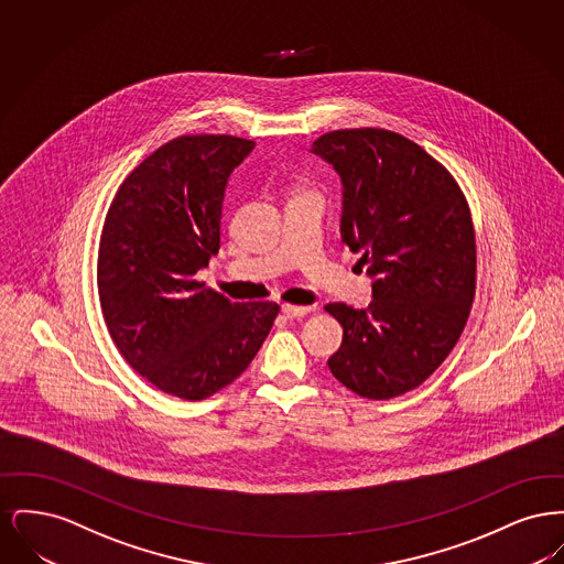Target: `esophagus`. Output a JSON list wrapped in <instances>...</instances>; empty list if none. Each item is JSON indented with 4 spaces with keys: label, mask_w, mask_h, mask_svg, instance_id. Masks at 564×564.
<instances>
[{
    "label": "esophagus",
    "mask_w": 564,
    "mask_h": 564,
    "mask_svg": "<svg viewBox=\"0 0 564 564\" xmlns=\"http://www.w3.org/2000/svg\"><path fill=\"white\" fill-rule=\"evenodd\" d=\"M283 315L288 319H295V317H304L311 313V306H295V304H283Z\"/></svg>",
    "instance_id": "esophagus-1"
}]
</instances>
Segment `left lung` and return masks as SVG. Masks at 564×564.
I'll list each match as a JSON object with an SVG mask.
<instances>
[{
    "instance_id": "8db88e82",
    "label": "left lung",
    "mask_w": 564,
    "mask_h": 564,
    "mask_svg": "<svg viewBox=\"0 0 564 564\" xmlns=\"http://www.w3.org/2000/svg\"><path fill=\"white\" fill-rule=\"evenodd\" d=\"M313 152L343 177V241L361 253L372 302L325 311L343 325L327 366L368 400L423 384L455 349L476 295V230L453 173L419 143L387 129H340Z\"/></svg>"
}]
</instances>
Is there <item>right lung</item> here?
Segmentation results:
<instances>
[{
    "mask_svg": "<svg viewBox=\"0 0 564 564\" xmlns=\"http://www.w3.org/2000/svg\"><path fill=\"white\" fill-rule=\"evenodd\" d=\"M253 148L237 134H180L127 175L104 221L109 336L137 375L188 402L239 378L279 315L276 302H230L196 279L219 251L226 182Z\"/></svg>",
    "mask_w": 564,
    "mask_h": 564,
    "instance_id": "right-lung-1",
    "label": "right lung"
}]
</instances>
